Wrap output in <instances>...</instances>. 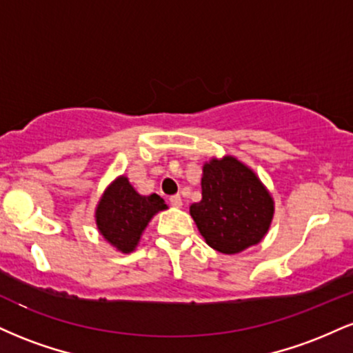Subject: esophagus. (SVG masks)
<instances>
[{"instance_id": "1", "label": "esophagus", "mask_w": 353, "mask_h": 353, "mask_svg": "<svg viewBox=\"0 0 353 353\" xmlns=\"http://www.w3.org/2000/svg\"><path fill=\"white\" fill-rule=\"evenodd\" d=\"M169 204H171L172 208H181V205H182V199H181L179 194H176V196L169 197Z\"/></svg>"}]
</instances>
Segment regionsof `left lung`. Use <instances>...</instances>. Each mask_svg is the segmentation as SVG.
I'll return each instance as SVG.
<instances>
[{
	"instance_id": "1",
	"label": "left lung",
	"mask_w": 353,
	"mask_h": 353,
	"mask_svg": "<svg viewBox=\"0 0 353 353\" xmlns=\"http://www.w3.org/2000/svg\"><path fill=\"white\" fill-rule=\"evenodd\" d=\"M202 199L189 212L205 242L222 254H237L264 239L274 201L255 172L236 157L210 159L202 168Z\"/></svg>"
}]
</instances>
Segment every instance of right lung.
<instances>
[{
  "label": "right lung",
  "mask_w": 353,
  "mask_h": 353,
  "mask_svg": "<svg viewBox=\"0 0 353 353\" xmlns=\"http://www.w3.org/2000/svg\"><path fill=\"white\" fill-rule=\"evenodd\" d=\"M164 209H168V205L163 197L157 194L141 196L128 177L121 176L104 190L96 208V224L109 244L129 254L139 244L152 216Z\"/></svg>",
  "instance_id": "obj_1"
}]
</instances>
